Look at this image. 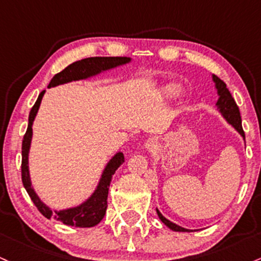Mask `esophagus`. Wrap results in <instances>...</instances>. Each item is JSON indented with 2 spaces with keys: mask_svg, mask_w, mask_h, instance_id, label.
Instances as JSON below:
<instances>
[{
  "mask_svg": "<svg viewBox=\"0 0 261 261\" xmlns=\"http://www.w3.org/2000/svg\"><path fill=\"white\" fill-rule=\"evenodd\" d=\"M156 146H157V140L156 139H150V140H147V142H146L145 147H146V150H147V151H152V150H154V148H156Z\"/></svg>",
  "mask_w": 261,
  "mask_h": 261,
  "instance_id": "34e87169",
  "label": "esophagus"
}]
</instances>
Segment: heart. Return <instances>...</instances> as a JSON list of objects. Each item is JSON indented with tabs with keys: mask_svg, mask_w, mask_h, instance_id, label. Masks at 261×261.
<instances>
[{
	"mask_svg": "<svg viewBox=\"0 0 261 261\" xmlns=\"http://www.w3.org/2000/svg\"><path fill=\"white\" fill-rule=\"evenodd\" d=\"M179 93H181V87L178 84H176V83H166L160 89V94L166 99L174 98Z\"/></svg>",
	"mask_w": 261,
	"mask_h": 261,
	"instance_id": "1",
	"label": "heart"
}]
</instances>
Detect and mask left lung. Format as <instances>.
I'll list each match as a JSON object with an SVG mask.
<instances>
[{
    "label": "left lung",
    "mask_w": 261,
    "mask_h": 261,
    "mask_svg": "<svg viewBox=\"0 0 261 261\" xmlns=\"http://www.w3.org/2000/svg\"><path fill=\"white\" fill-rule=\"evenodd\" d=\"M212 80H213L214 89L217 90V95H218V100H217V102H216L217 110H218V113L222 115L223 119H224L229 125L233 126V127L236 128L237 133L243 137V140H244V142H245V134H244V131H243V127H242V117H240L239 108H238L236 100L233 99L230 91L227 89L225 83L222 82L218 76H216L212 74ZM156 212H157V216H159V218L161 219V222L166 225V227L170 228L171 230H173V231H193L192 229H186L183 227H179V225L176 224V223L171 222V220L165 218V217L161 214V212L157 210V208H156Z\"/></svg>",
    "instance_id": "8db88e82"
}]
</instances>
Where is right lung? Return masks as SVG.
I'll return each instance as SVG.
<instances>
[{"label":"right lung","instance_id":"right-lung-1","mask_svg":"<svg viewBox=\"0 0 261 261\" xmlns=\"http://www.w3.org/2000/svg\"><path fill=\"white\" fill-rule=\"evenodd\" d=\"M133 58L130 57H91V58H85L82 61L71 63L61 73L56 74L50 80L48 88L58 87V85L67 84L70 82H78V80H88L93 76L99 75V74L105 73V71L115 69L117 67L128 64L131 63ZM45 90H43L38 95L36 104L33 105L32 110L28 117V127L25 131V135L22 142V182L30 194L31 199L34 203L38 211L43 216L48 219H56L62 222L65 225H71V227L78 228H90L95 227L104 218L108 208V193L109 186H110L111 179H113L114 173L122 163L125 162L124 154L120 151L114 154L105 165L102 170L101 176H100L98 185L93 193L88 197L87 199L83 200L78 205H74L70 208H64V210H51L49 205L45 204L43 200L39 198L38 194L34 191L32 181H31L30 174V150L31 142H32L33 130L32 126L36 119L37 113H38L39 107L43 96H44Z\"/></svg>","mask_w":261,"mask_h":261}]
</instances>
